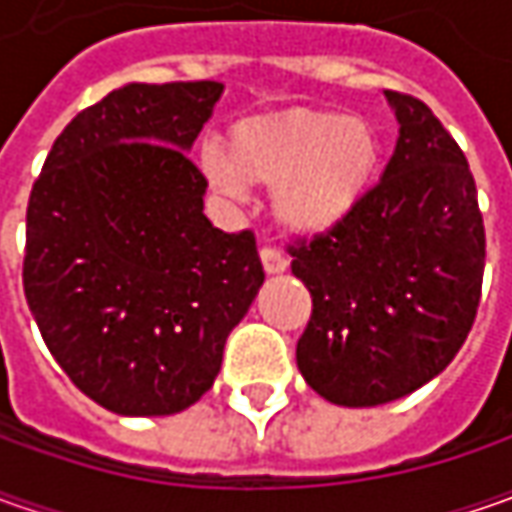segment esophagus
<instances>
[{
    "label": "esophagus",
    "instance_id": "34e87169",
    "mask_svg": "<svg viewBox=\"0 0 512 512\" xmlns=\"http://www.w3.org/2000/svg\"><path fill=\"white\" fill-rule=\"evenodd\" d=\"M262 265H265L267 273H282L287 267V256L279 250V247H262Z\"/></svg>",
    "mask_w": 512,
    "mask_h": 512
}]
</instances>
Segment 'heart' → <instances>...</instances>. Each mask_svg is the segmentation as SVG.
<instances>
[{
    "instance_id": "1",
    "label": "heart",
    "mask_w": 512,
    "mask_h": 512,
    "mask_svg": "<svg viewBox=\"0 0 512 512\" xmlns=\"http://www.w3.org/2000/svg\"><path fill=\"white\" fill-rule=\"evenodd\" d=\"M382 159L373 122L330 108H299L239 122L225 159L205 153L210 185L242 196L245 185L276 190V216L296 233H322L359 205Z\"/></svg>"
}]
</instances>
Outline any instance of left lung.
<instances>
[{"instance_id": "1", "label": "left lung", "mask_w": 512, "mask_h": 512, "mask_svg": "<svg viewBox=\"0 0 512 512\" xmlns=\"http://www.w3.org/2000/svg\"><path fill=\"white\" fill-rule=\"evenodd\" d=\"M387 99L402 128L382 179L342 222L287 245L313 299L296 364L344 407L393 402L439 376L482 299L484 222L462 148L422 99Z\"/></svg>"}]
</instances>
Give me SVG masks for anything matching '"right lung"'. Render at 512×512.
Masks as SVG:
<instances>
[{
	"mask_svg": "<svg viewBox=\"0 0 512 512\" xmlns=\"http://www.w3.org/2000/svg\"><path fill=\"white\" fill-rule=\"evenodd\" d=\"M219 96V82L110 90L56 136L30 190V313L70 382L119 416L199 402L265 282L253 230L210 225L187 159Z\"/></svg>",
	"mask_w": 512,
	"mask_h": 512,
	"instance_id": "obj_1",
	"label": "right lung"
}]
</instances>
